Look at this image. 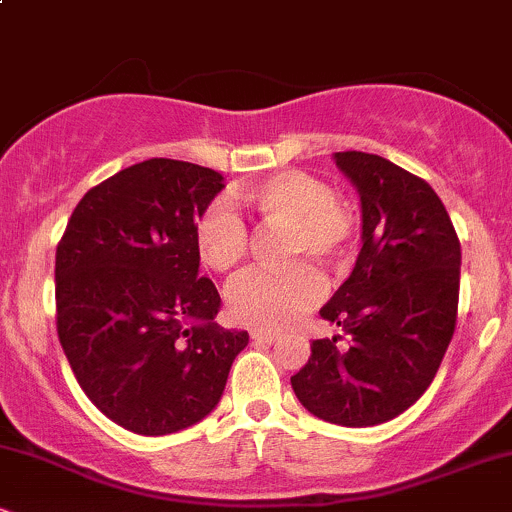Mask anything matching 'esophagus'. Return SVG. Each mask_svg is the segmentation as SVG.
Wrapping results in <instances>:
<instances>
[{
    "instance_id": "esophagus-1",
    "label": "esophagus",
    "mask_w": 512,
    "mask_h": 512,
    "mask_svg": "<svg viewBox=\"0 0 512 512\" xmlns=\"http://www.w3.org/2000/svg\"><path fill=\"white\" fill-rule=\"evenodd\" d=\"M250 337H252V342H255V344H274L276 339H279V337H276V334H272V332H260V330L252 332Z\"/></svg>"
}]
</instances>
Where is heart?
Here are the masks:
<instances>
[{
	"instance_id": "heart-1",
	"label": "heart",
	"mask_w": 512,
	"mask_h": 512,
	"mask_svg": "<svg viewBox=\"0 0 512 512\" xmlns=\"http://www.w3.org/2000/svg\"><path fill=\"white\" fill-rule=\"evenodd\" d=\"M238 199L248 204L264 226L289 228L286 262L317 260L339 267L351 250V214L332 197L322 180L301 170H279L267 178L238 187ZM197 255L211 272L231 274L250 248L245 221L228 202H214L195 228ZM325 296V281L308 264L255 272L238 279L228 291V310L240 325L255 330H286L315 308Z\"/></svg>"
}]
</instances>
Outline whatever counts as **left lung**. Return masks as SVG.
<instances>
[{
  "label": "left lung",
  "instance_id": "obj_1",
  "mask_svg": "<svg viewBox=\"0 0 512 512\" xmlns=\"http://www.w3.org/2000/svg\"><path fill=\"white\" fill-rule=\"evenodd\" d=\"M361 199L354 272L320 308L351 337L310 344L291 378L310 414L339 426H378L407 411L436 378L455 332L460 240L431 185L383 156L332 154Z\"/></svg>",
  "mask_w": 512,
  "mask_h": 512
}]
</instances>
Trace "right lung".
Returning <instances> with one entry per match:
<instances>
[{
	"label": "right lung",
	"mask_w": 512,
	"mask_h": 512,
	"mask_svg": "<svg viewBox=\"0 0 512 512\" xmlns=\"http://www.w3.org/2000/svg\"><path fill=\"white\" fill-rule=\"evenodd\" d=\"M197 163L149 158L76 204L57 245V334L86 397L139 436H166L216 409L250 342L214 322L199 276L197 221L223 190Z\"/></svg>",
	"instance_id": "right-lung-1"
}]
</instances>
